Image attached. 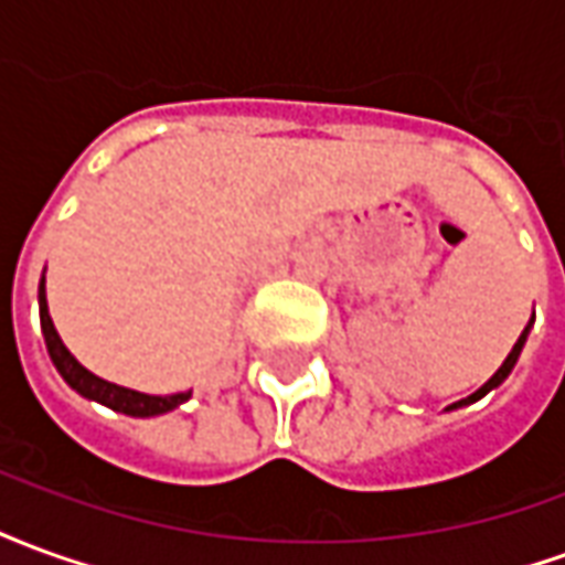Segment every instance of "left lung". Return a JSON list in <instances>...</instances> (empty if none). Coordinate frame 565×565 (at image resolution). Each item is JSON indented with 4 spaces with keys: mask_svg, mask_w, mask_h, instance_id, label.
I'll return each instance as SVG.
<instances>
[{
    "mask_svg": "<svg viewBox=\"0 0 565 565\" xmlns=\"http://www.w3.org/2000/svg\"><path fill=\"white\" fill-rule=\"evenodd\" d=\"M530 327H533V320H530V323H526V327H523L521 339H518V344H514V348H511V354L505 356V363H502V366L497 369V375H493V379L487 381V384H484V387H481V391H475L472 396H466V399H460V403H454V405H450V408H457V405H466V403H475V399H481V396H487V393L493 391V387H499V384H502V381L509 379V372H511V369H514V363H518V356H521L523 342H526V332H530Z\"/></svg>",
    "mask_w": 565,
    "mask_h": 565,
    "instance_id": "8db88e82",
    "label": "left lung"
}]
</instances>
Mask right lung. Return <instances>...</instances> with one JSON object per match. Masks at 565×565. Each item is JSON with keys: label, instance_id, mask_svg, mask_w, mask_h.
<instances>
[{"label": "right lung", "instance_id": "1", "mask_svg": "<svg viewBox=\"0 0 565 565\" xmlns=\"http://www.w3.org/2000/svg\"><path fill=\"white\" fill-rule=\"evenodd\" d=\"M39 315H42V332H44V344H47V354L54 360L56 372L66 379V384L72 391H78L81 396H87V399H96V403L108 405V408H115V412H124V415L132 417H153V415H166V412H172L181 403L190 399V391L186 393H174V396H148V393L139 391H127V387H117L111 381L96 379L90 369H84L75 360V356L68 354L63 339L56 335L54 330V320L47 315V299H44V278L39 284Z\"/></svg>", "mask_w": 565, "mask_h": 565}]
</instances>
